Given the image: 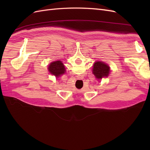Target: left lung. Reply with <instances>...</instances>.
<instances>
[{
	"mask_svg": "<svg viewBox=\"0 0 150 150\" xmlns=\"http://www.w3.org/2000/svg\"><path fill=\"white\" fill-rule=\"evenodd\" d=\"M92 72L96 79L101 80L103 78L108 77L110 72V68L107 64L104 62L97 61L93 66Z\"/></svg>",
	"mask_w": 150,
	"mask_h": 150,
	"instance_id": "obj_1",
	"label": "left lung"
}]
</instances>
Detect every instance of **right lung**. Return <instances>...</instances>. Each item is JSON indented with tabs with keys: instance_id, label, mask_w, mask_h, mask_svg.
Wrapping results in <instances>:
<instances>
[{
	"instance_id": "add662e5",
	"label": "right lung",
	"mask_w": 150,
	"mask_h": 150,
	"mask_svg": "<svg viewBox=\"0 0 150 150\" xmlns=\"http://www.w3.org/2000/svg\"><path fill=\"white\" fill-rule=\"evenodd\" d=\"M48 71L51 74L55 75V77L58 78L66 72V69L62 61L57 60V61H54L50 64Z\"/></svg>"
}]
</instances>
